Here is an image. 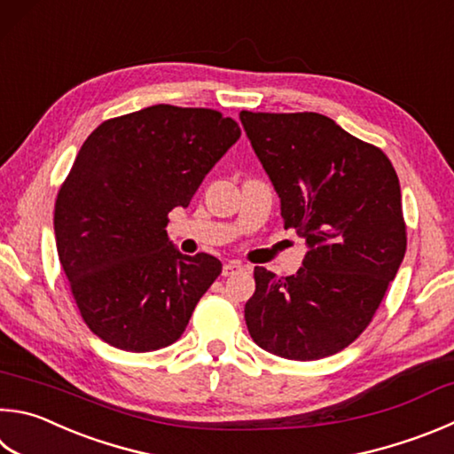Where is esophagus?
I'll list each match as a JSON object with an SVG mask.
<instances>
[{
	"label": "esophagus",
	"mask_w": 454,
	"mask_h": 454,
	"mask_svg": "<svg viewBox=\"0 0 454 454\" xmlns=\"http://www.w3.org/2000/svg\"><path fill=\"white\" fill-rule=\"evenodd\" d=\"M246 270V266H242L240 262H226L224 266H222V276H232L236 271H242Z\"/></svg>",
	"instance_id": "34e87169"
}]
</instances>
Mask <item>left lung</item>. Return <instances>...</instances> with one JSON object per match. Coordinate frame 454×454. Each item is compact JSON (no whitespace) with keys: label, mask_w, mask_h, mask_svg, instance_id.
Listing matches in <instances>:
<instances>
[{"label":"left lung","mask_w":454,"mask_h":454,"mask_svg":"<svg viewBox=\"0 0 454 454\" xmlns=\"http://www.w3.org/2000/svg\"><path fill=\"white\" fill-rule=\"evenodd\" d=\"M240 121L284 226L308 246L294 276L254 270L246 325L278 357L333 356L369 325L405 255L397 172L325 114L242 111Z\"/></svg>","instance_id":"obj_1"}]
</instances>
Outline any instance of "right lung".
<instances>
[{
  "instance_id": "obj_1",
  "label": "right lung",
  "mask_w": 454,
  "mask_h": 454,
  "mask_svg": "<svg viewBox=\"0 0 454 454\" xmlns=\"http://www.w3.org/2000/svg\"><path fill=\"white\" fill-rule=\"evenodd\" d=\"M240 135L218 111L153 105L87 137L57 194L55 240L81 316L105 343L145 353L184 333L222 263L176 250L168 212L191 204Z\"/></svg>"
}]
</instances>
